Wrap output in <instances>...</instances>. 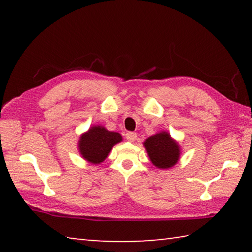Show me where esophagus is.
I'll list each match as a JSON object with an SVG mask.
<instances>
[{
    "mask_svg": "<svg viewBox=\"0 0 252 252\" xmlns=\"http://www.w3.org/2000/svg\"><path fill=\"white\" fill-rule=\"evenodd\" d=\"M126 138L127 141L134 142L136 140V133H134V132H127V133L126 134Z\"/></svg>",
    "mask_w": 252,
    "mask_h": 252,
    "instance_id": "1",
    "label": "esophagus"
}]
</instances>
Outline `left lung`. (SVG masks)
<instances>
[{
	"label": "left lung",
	"instance_id": "1",
	"mask_svg": "<svg viewBox=\"0 0 252 252\" xmlns=\"http://www.w3.org/2000/svg\"><path fill=\"white\" fill-rule=\"evenodd\" d=\"M144 147L152 163L160 169L173 167L180 156L178 143L167 132H161L148 138L144 142Z\"/></svg>",
	"mask_w": 252,
	"mask_h": 252
}]
</instances>
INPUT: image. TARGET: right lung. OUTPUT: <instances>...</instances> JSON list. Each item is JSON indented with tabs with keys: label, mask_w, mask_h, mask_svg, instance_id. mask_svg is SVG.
Returning <instances> with one entry per match:
<instances>
[{
	"label": "right lung",
	"mask_w": 252,
	"mask_h": 252,
	"mask_svg": "<svg viewBox=\"0 0 252 252\" xmlns=\"http://www.w3.org/2000/svg\"><path fill=\"white\" fill-rule=\"evenodd\" d=\"M122 140L117 132L108 131L103 126H92L87 133L81 135L79 150L85 160L93 164L101 163L111 151V149Z\"/></svg>",
	"instance_id": "add662e5"
}]
</instances>
